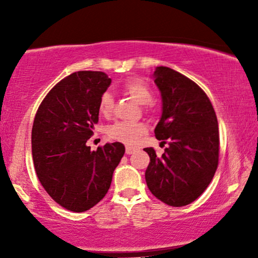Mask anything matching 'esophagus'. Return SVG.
Here are the masks:
<instances>
[{"instance_id": "34e87169", "label": "esophagus", "mask_w": 258, "mask_h": 258, "mask_svg": "<svg viewBox=\"0 0 258 258\" xmlns=\"http://www.w3.org/2000/svg\"><path fill=\"white\" fill-rule=\"evenodd\" d=\"M135 150H136L135 148H132V147H126V148H125V154H126V155H130V154H133L134 151H135Z\"/></svg>"}]
</instances>
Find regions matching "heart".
<instances>
[{
    "mask_svg": "<svg viewBox=\"0 0 258 258\" xmlns=\"http://www.w3.org/2000/svg\"><path fill=\"white\" fill-rule=\"evenodd\" d=\"M122 90L141 105L149 104L153 100L151 89L142 80L132 79L125 81L122 86ZM112 107H114V98H112L111 94L104 93L100 98L98 110L102 115H109L112 110ZM146 125L142 123L117 122L109 126L108 135L110 139L119 141L122 143L134 144L136 143L141 135L146 133Z\"/></svg>",
    "mask_w": 258,
    "mask_h": 258,
    "instance_id": "heart-1",
    "label": "heart"
}]
</instances>
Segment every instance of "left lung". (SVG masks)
I'll return each instance as SVG.
<instances>
[{"mask_svg": "<svg viewBox=\"0 0 258 258\" xmlns=\"http://www.w3.org/2000/svg\"><path fill=\"white\" fill-rule=\"evenodd\" d=\"M161 93L162 115L155 136L168 148L150 157L146 182L151 194L171 207L188 206L210 184L218 165V123L211 102L195 82L168 67L151 76Z\"/></svg>", "mask_w": 258, "mask_h": 258, "instance_id": "left-lung-1", "label": "left lung"}]
</instances>
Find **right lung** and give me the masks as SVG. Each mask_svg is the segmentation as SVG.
I'll return each instance as SVG.
<instances>
[{
  "instance_id": "right-lung-1",
  "label": "right lung",
  "mask_w": 258,
  "mask_h": 258,
  "mask_svg": "<svg viewBox=\"0 0 258 258\" xmlns=\"http://www.w3.org/2000/svg\"><path fill=\"white\" fill-rule=\"evenodd\" d=\"M111 80L102 72H77L49 91L31 132L35 170L49 196L74 213L100 202L124 155L122 143L90 150L87 141L98 122L100 98Z\"/></svg>"
}]
</instances>
